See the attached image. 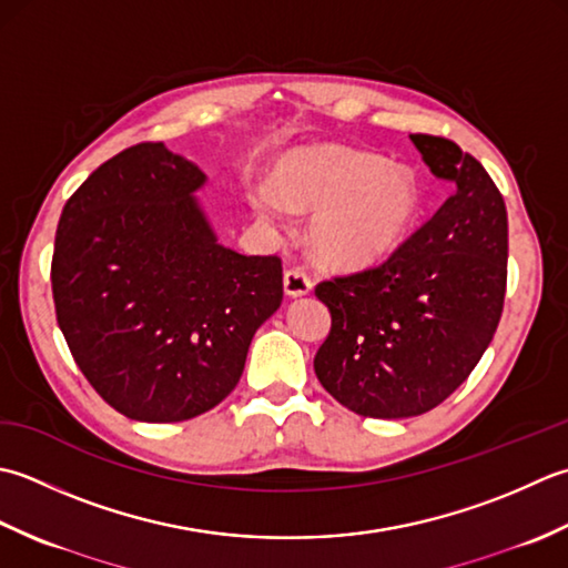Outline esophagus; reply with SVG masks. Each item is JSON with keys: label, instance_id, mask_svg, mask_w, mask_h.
Listing matches in <instances>:
<instances>
[{"label": "esophagus", "instance_id": "obj_1", "mask_svg": "<svg viewBox=\"0 0 568 568\" xmlns=\"http://www.w3.org/2000/svg\"><path fill=\"white\" fill-rule=\"evenodd\" d=\"M311 288H314V284H311L308 274L304 270H286L284 274V292L286 296H306Z\"/></svg>", "mask_w": 568, "mask_h": 568}]
</instances>
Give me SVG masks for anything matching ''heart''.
<instances>
[{"mask_svg": "<svg viewBox=\"0 0 568 568\" xmlns=\"http://www.w3.org/2000/svg\"><path fill=\"white\" fill-rule=\"evenodd\" d=\"M274 190L257 189L252 205L267 223H282L286 205L316 211L308 242L333 267H367L389 257L419 213L422 191L412 169L369 152L306 146L274 169Z\"/></svg>", "mask_w": 568, "mask_h": 568, "instance_id": "1", "label": "heart"}]
</instances>
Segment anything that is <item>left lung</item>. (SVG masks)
<instances>
[{
    "mask_svg": "<svg viewBox=\"0 0 568 568\" xmlns=\"http://www.w3.org/2000/svg\"><path fill=\"white\" fill-rule=\"evenodd\" d=\"M454 193L379 267L316 286L331 333L316 377L343 407L404 419L466 382L503 316L507 211L478 159L444 136L409 134Z\"/></svg>",
    "mask_w": 568,
    "mask_h": 568,
    "instance_id": "left-lung-1",
    "label": "left lung"
}]
</instances>
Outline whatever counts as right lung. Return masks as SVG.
Segmentation results:
<instances>
[{"instance_id":"right-lung-1","label":"right lung","mask_w":568,"mask_h":568,"mask_svg":"<svg viewBox=\"0 0 568 568\" xmlns=\"http://www.w3.org/2000/svg\"><path fill=\"white\" fill-rule=\"evenodd\" d=\"M203 186L193 161L144 142L92 171L58 220V326L98 395L134 422L223 402L282 306V260L220 245Z\"/></svg>"}]
</instances>
